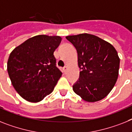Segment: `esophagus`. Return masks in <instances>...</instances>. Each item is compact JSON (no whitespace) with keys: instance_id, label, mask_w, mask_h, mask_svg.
Segmentation results:
<instances>
[{"instance_id":"obj_1","label":"esophagus","mask_w":132,"mask_h":132,"mask_svg":"<svg viewBox=\"0 0 132 132\" xmlns=\"http://www.w3.org/2000/svg\"><path fill=\"white\" fill-rule=\"evenodd\" d=\"M67 66H65V67H64L63 68V70L64 72H65V71H66V70H67Z\"/></svg>"}]
</instances>
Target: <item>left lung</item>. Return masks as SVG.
Listing matches in <instances>:
<instances>
[{
    "instance_id": "left-lung-1",
    "label": "left lung",
    "mask_w": 132,
    "mask_h": 132,
    "mask_svg": "<svg viewBox=\"0 0 132 132\" xmlns=\"http://www.w3.org/2000/svg\"><path fill=\"white\" fill-rule=\"evenodd\" d=\"M78 53L79 78L74 92L87 102L101 101L109 94L119 75L120 59L113 46L94 35L66 37Z\"/></svg>"
}]
</instances>
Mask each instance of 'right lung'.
Here are the masks:
<instances>
[{
  "mask_svg": "<svg viewBox=\"0 0 132 132\" xmlns=\"http://www.w3.org/2000/svg\"><path fill=\"white\" fill-rule=\"evenodd\" d=\"M61 42L58 36L38 35L11 53L7 62L9 76L23 98L38 103L53 92L62 75L53 54Z\"/></svg>",
  "mask_w": 132,
  "mask_h": 132,
  "instance_id": "right-lung-1",
  "label": "right lung"
}]
</instances>
